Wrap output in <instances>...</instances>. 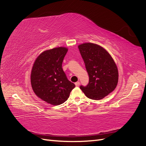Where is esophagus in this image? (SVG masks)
<instances>
[{
	"instance_id": "obj_1",
	"label": "esophagus",
	"mask_w": 146,
	"mask_h": 146,
	"mask_svg": "<svg viewBox=\"0 0 146 146\" xmlns=\"http://www.w3.org/2000/svg\"><path fill=\"white\" fill-rule=\"evenodd\" d=\"M75 85H76V86H79V85H80V82H77L75 83Z\"/></svg>"
}]
</instances>
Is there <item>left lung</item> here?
Returning <instances> with one entry per match:
<instances>
[{
    "instance_id": "8db88e82",
    "label": "left lung",
    "mask_w": 146,
    "mask_h": 146,
    "mask_svg": "<svg viewBox=\"0 0 146 146\" xmlns=\"http://www.w3.org/2000/svg\"><path fill=\"white\" fill-rule=\"evenodd\" d=\"M89 75V83L80 89L89 99L100 100L115 89L119 79L117 66L104 47L91 42L78 46Z\"/></svg>"
}]
</instances>
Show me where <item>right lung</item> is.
I'll return each instance as SVG.
<instances>
[{
  "mask_svg": "<svg viewBox=\"0 0 146 146\" xmlns=\"http://www.w3.org/2000/svg\"><path fill=\"white\" fill-rule=\"evenodd\" d=\"M68 50V48L59 47L44 51L35 60L31 71V85L35 94L52 105L63 104L76 86L68 80L62 68Z\"/></svg>",
  "mask_w": 146,
  "mask_h": 146,
  "instance_id": "right-lung-1",
  "label": "right lung"
}]
</instances>
